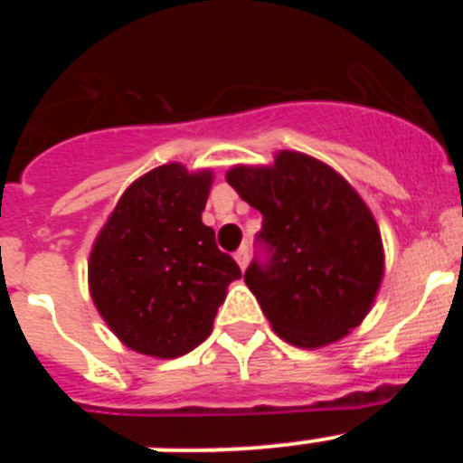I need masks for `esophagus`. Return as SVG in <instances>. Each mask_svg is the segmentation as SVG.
Listing matches in <instances>:
<instances>
[{"instance_id": "34e87169", "label": "esophagus", "mask_w": 463, "mask_h": 463, "mask_svg": "<svg viewBox=\"0 0 463 463\" xmlns=\"http://www.w3.org/2000/svg\"><path fill=\"white\" fill-rule=\"evenodd\" d=\"M234 260H236V264H239L241 267V271H245V267H248V261H250V250H248V248H239V250H236V255H234Z\"/></svg>"}]
</instances>
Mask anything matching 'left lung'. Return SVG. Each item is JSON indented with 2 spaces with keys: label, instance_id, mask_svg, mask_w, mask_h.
<instances>
[{
  "label": "left lung",
  "instance_id": "1",
  "mask_svg": "<svg viewBox=\"0 0 463 463\" xmlns=\"http://www.w3.org/2000/svg\"><path fill=\"white\" fill-rule=\"evenodd\" d=\"M227 183L264 215L269 261H252L245 285L282 341L325 347L364 322L384 273L373 213L329 165L280 150L273 165H236Z\"/></svg>",
  "mask_w": 463,
  "mask_h": 463
}]
</instances>
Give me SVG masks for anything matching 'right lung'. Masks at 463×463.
Here are the masks:
<instances>
[{"instance_id":"1","label":"right lung","mask_w":463,"mask_h":463,"mask_svg":"<svg viewBox=\"0 0 463 463\" xmlns=\"http://www.w3.org/2000/svg\"><path fill=\"white\" fill-rule=\"evenodd\" d=\"M213 171L169 162L122 192L90 250L94 308L134 353L175 359L194 350L241 269L202 222Z\"/></svg>"}]
</instances>
